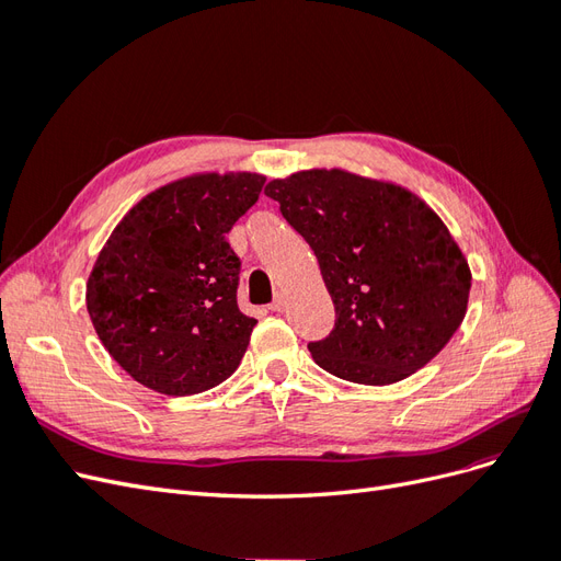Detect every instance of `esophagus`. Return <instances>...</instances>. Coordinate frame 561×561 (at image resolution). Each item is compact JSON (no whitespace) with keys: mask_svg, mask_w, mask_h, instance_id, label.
<instances>
[{"mask_svg":"<svg viewBox=\"0 0 561 561\" xmlns=\"http://www.w3.org/2000/svg\"><path fill=\"white\" fill-rule=\"evenodd\" d=\"M268 309H271V311H276V313H280V311L285 309V297H283V295H278L274 301L268 304Z\"/></svg>","mask_w":561,"mask_h":561,"instance_id":"1","label":"esophagus"}]
</instances>
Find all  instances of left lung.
I'll return each instance as SVG.
<instances>
[{
  "mask_svg": "<svg viewBox=\"0 0 561 561\" xmlns=\"http://www.w3.org/2000/svg\"><path fill=\"white\" fill-rule=\"evenodd\" d=\"M264 194L311 245L334 301L332 332L309 342L322 369L386 386L445 348L466 316L470 268L426 203L344 171L295 173Z\"/></svg>",
  "mask_w": 561,
  "mask_h": 561,
  "instance_id": "1",
  "label": "left lung"
}]
</instances>
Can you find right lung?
Listing matches in <instances>:
<instances>
[{"label": "right lung", "instance_id": "1", "mask_svg": "<svg viewBox=\"0 0 561 561\" xmlns=\"http://www.w3.org/2000/svg\"><path fill=\"white\" fill-rule=\"evenodd\" d=\"M264 182L213 173L165 184L110 236L87 307L100 342L135 381L163 396H194L239 367L257 320L239 311L241 257L227 233Z\"/></svg>", "mask_w": 561, "mask_h": 561}]
</instances>
